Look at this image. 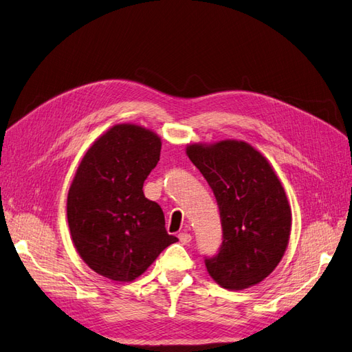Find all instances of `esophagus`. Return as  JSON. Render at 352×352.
<instances>
[{
    "label": "esophagus",
    "mask_w": 352,
    "mask_h": 352,
    "mask_svg": "<svg viewBox=\"0 0 352 352\" xmlns=\"http://www.w3.org/2000/svg\"><path fill=\"white\" fill-rule=\"evenodd\" d=\"M190 239H192V236L189 235V233H186V232H182V233H179V241L182 242L184 245H186V243H189L190 242Z\"/></svg>",
    "instance_id": "esophagus-1"
}]
</instances>
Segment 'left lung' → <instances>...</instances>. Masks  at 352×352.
I'll return each mask as SVG.
<instances>
[{"mask_svg":"<svg viewBox=\"0 0 352 352\" xmlns=\"http://www.w3.org/2000/svg\"><path fill=\"white\" fill-rule=\"evenodd\" d=\"M189 157L214 192L223 242L206 260L217 285L242 291L278 267L291 236L289 201L273 166L243 141L189 144Z\"/></svg>","mask_w":352,"mask_h":352,"instance_id":"left-lung-1","label":"left lung"}]
</instances>
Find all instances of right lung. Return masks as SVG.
<instances>
[{
    "label": "right lung",
    "instance_id": "1",
    "mask_svg": "<svg viewBox=\"0 0 352 352\" xmlns=\"http://www.w3.org/2000/svg\"><path fill=\"white\" fill-rule=\"evenodd\" d=\"M162 140L133 123L114 124L95 141L76 170L67 195L70 236L80 258L104 278L132 282L164 248L163 210L144 195Z\"/></svg>",
    "mask_w": 352,
    "mask_h": 352
}]
</instances>
